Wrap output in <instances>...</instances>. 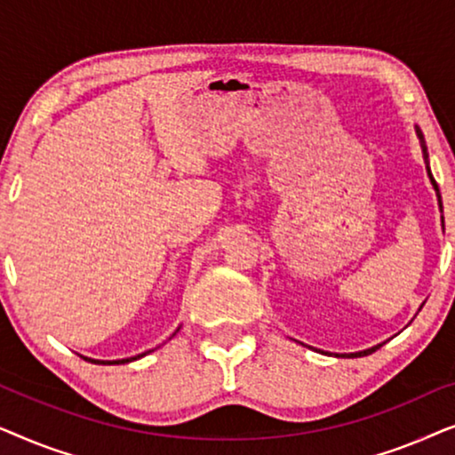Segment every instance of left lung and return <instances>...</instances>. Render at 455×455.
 Masks as SVG:
<instances>
[{"instance_id": "8db88e82", "label": "left lung", "mask_w": 455, "mask_h": 455, "mask_svg": "<svg viewBox=\"0 0 455 455\" xmlns=\"http://www.w3.org/2000/svg\"><path fill=\"white\" fill-rule=\"evenodd\" d=\"M414 132H416V136H419V142H420V148H422V159H425V165H427V176H428V180H431V184H433V188H435V195H437V203H439V211L441 213H443V203H441V192H439V186H437V182H435V178H433V173H431V164H428V151H427V142H425V136H422V132H420V128L419 126H414ZM441 226H443V229H445V221H443V215H441ZM422 308V307H420ZM419 308V310H420ZM385 344V341H383ZM383 344H377V346H372V347H366V350H360V352H350V354H335V356L338 358H360V356H369V354H372L375 350H379V347H381ZM315 350V347H313ZM321 354H331V352H323V350H319Z\"/></svg>"}]
</instances>
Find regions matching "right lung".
Wrapping results in <instances>:
<instances>
[{
	"mask_svg": "<svg viewBox=\"0 0 455 455\" xmlns=\"http://www.w3.org/2000/svg\"><path fill=\"white\" fill-rule=\"evenodd\" d=\"M180 331V327L176 329V333ZM173 333V335H176ZM148 352H153V350H148ZM148 352H142V354H139V356H130V358H122V360H95V358H89V356H83L84 360H89V363H95V364H126V363H132V360H139V358H142V356H147Z\"/></svg>",
	"mask_w": 455,
	"mask_h": 455,
	"instance_id": "right-lung-1",
	"label": "right lung"
}]
</instances>
